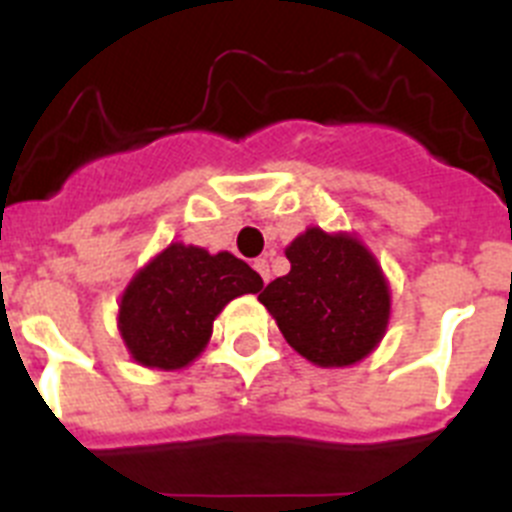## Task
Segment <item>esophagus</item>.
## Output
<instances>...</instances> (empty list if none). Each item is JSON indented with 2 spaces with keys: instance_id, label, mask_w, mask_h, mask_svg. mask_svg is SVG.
Segmentation results:
<instances>
[{
  "instance_id": "34e87169",
  "label": "esophagus",
  "mask_w": 512,
  "mask_h": 512,
  "mask_svg": "<svg viewBox=\"0 0 512 512\" xmlns=\"http://www.w3.org/2000/svg\"><path fill=\"white\" fill-rule=\"evenodd\" d=\"M253 269L259 271V274H261V279H264V282H269V279H271L269 261H266V259H256V261H253Z\"/></svg>"
}]
</instances>
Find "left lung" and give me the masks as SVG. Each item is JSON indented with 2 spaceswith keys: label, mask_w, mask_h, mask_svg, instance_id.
<instances>
[{
  "label": "left lung",
  "mask_w": 512,
  "mask_h": 512,
  "mask_svg": "<svg viewBox=\"0 0 512 512\" xmlns=\"http://www.w3.org/2000/svg\"><path fill=\"white\" fill-rule=\"evenodd\" d=\"M284 253L292 269L259 300L289 346L318 366L372 354L390 323V287L372 251L356 235L307 228Z\"/></svg>",
  "instance_id": "left-lung-1"
}]
</instances>
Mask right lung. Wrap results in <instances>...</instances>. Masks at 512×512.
Here are the masks:
<instances>
[{
    "mask_svg": "<svg viewBox=\"0 0 512 512\" xmlns=\"http://www.w3.org/2000/svg\"><path fill=\"white\" fill-rule=\"evenodd\" d=\"M261 287L259 274L233 253L171 243L130 279L117 328L140 366L174 372L205 351L230 300Z\"/></svg>",
    "mask_w": 512,
    "mask_h": 512,
    "instance_id": "obj_1",
    "label": "right lung"
}]
</instances>
